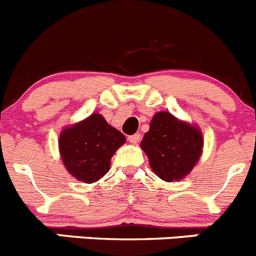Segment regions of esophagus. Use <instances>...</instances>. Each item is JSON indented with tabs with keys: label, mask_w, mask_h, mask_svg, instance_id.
<instances>
[{
	"label": "esophagus",
	"mask_w": 256,
	"mask_h": 256,
	"mask_svg": "<svg viewBox=\"0 0 256 256\" xmlns=\"http://www.w3.org/2000/svg\"><path fill=\"white\" fill-rule=\"evenodd\" d=\"M140 133H136V134L130 136V137H128V140H130V144H137L138 142H140Z\"/></svg>",
	"instance_id": "1"
}]
</instances>
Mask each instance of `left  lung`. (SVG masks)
Masks as SVG:
<instances>
[{
	"label": "left lung",
	"instance_id": "left-lung-1",
	"mask_svg": "<svg viewBox=\"0 0 256 256\" xmlns=\"http://www.w3.org/2000/svg\"><path fill=\"white\" fill-rule=\"evenodd\" d=\"M140 147L157 176L165 182H179L199 161L203 136L198 126L179 120L168 112H158Z\"/></svg>",
	"mask_w": 256,
	"mask_h": 256
}]
</instances>
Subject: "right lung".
<instances>
[{"instance_id": "right-lung-1", "label": "right lung", "mask_w": 256, "mask_h": 256, "mask_svg": "<svg viewBox=\"0 0 256 256\" xmlns=\"http://www.w3.org/2000/svg\"><path fill=\"white\" fill-rule=\"evenodd\" d=\"M126 142L122 132L109 126L98 112L67 126L60 136V152L64 168L84 182H95L110 168V160Z\"/></svg>"}]
</instances>
